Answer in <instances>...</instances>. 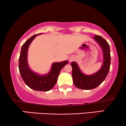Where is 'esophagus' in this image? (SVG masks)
<instances>
[{
    "label": "esophagus",
    "instance_id": "1",
    "mask_svg": "<svg viewBox=\"0 0 126 126\" xmlns=\"http://www.w3.org/2000/svg\"><path fill=\"white\" fill-rule=\"evenodd\" d=\"M70 60V61H72V58H70V60Z\"/></svg>",
    "mask_w": 126,
    "mask_h": 126
}]
</instances>
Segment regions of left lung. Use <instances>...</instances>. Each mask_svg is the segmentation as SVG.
<instances>
[{"label": "left lung", "mask_w": 126, "mask_h": 126, "mask_svg": "<svg viewBox=\"0 0 126 126\" xmlns=\"http://www.w3.org/2000/svg\"><path fill=\"white\" fill-rule=\"evenodd\" d=\"M103 51V62L102 67L97 72L91 75H86L82 72L75 62L71 63L72 68V79L74 85L80 89L90 90L97 88L104 81L108 75L110 66V51L109 45L100 35L94 37Z\"/></svg>", "instance_id": "1"}]
</instances>
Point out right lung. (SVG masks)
<instances>
[{"label":"right lung","instance_id":"add662e5","mask_svg":"<svg viewBox=\"0 0 126 126\" xmlns=\"http://www.w3.org/2000/svg\"><path fill=\"white\" fill-rule=\"evenodd\" d=\"M41 34L32 35L22 46L19 57L18 68L23 80L29 88L35 91L47 92L55 86L61 70L68 63V61L54 63L49 72L44 75H40L31 70L27 63L28 49L35 37Z\"/></svg>","mask_w":126,"mask_h":126}]
</instances>
